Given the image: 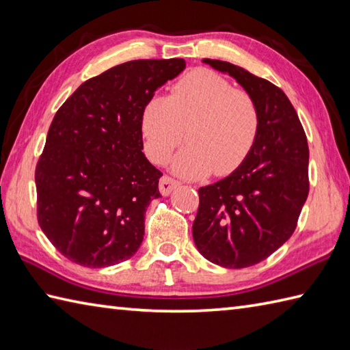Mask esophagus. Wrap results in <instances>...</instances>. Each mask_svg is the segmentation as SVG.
<instances>
[{"label": "esophagus", "instance_id": "34e87169", "mask_svg": "<svg viewBox=\"0 0 350 350\" xmlns=\"http://www.w3.org/2000/svg\"><path fill=\"white\" fill-rule=\"evenodd\" d=\"M179 182L177 180H174L173 177H170V176H162L161 177V180H159V191H161V194L162 196H170L171 192H173L177 187H179Z\"/></svg>", "mask_w": 350, "mask_h": 350}]
</instances>
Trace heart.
<instances>
[{"instance_id": "b5f03b06", "label": "heart", "mask_w": 350, "mask_h": 350, "mask_svg": "<svg viewBox=\"0 0 350 350\" xmlns=\"http://www.w3.org/2000/svg\"><path fill=\"white\" fill-rule=\"evenodd\" d=\"M258 131L252 94L203 68L177 81L168 98L153 96L141 111L146 152L156 163L167 162L187 137L188 144L171 162L174 173L187 179L233 173L248 158Z\"/></svg>"}]
</instances>
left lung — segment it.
I'll list each match as a JSON object with an SVG mask.
<instances>
[{
	"instance_id": "obj_1",
	"label": "left lung",
	"mask_w": 350,
	"mask_h": 350,
	"mask_svg": "<svg viewBox=\"0 0 350 350\" xmlns=\"http://www.w3.org/2000/svg\"><path fill=\"white\" fill-rule=\"evenodd\" d=\"M256 99L260 131L248 158L232 174L198 189L192 236L200 254L230 269L260 263L298 224L308 197V143L284 92L232 63L204 58Z\"/></svg>"
}]
</instances>
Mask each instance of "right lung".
I'll use <instances>...</instances> for the list:
<instances>
[{
	"label": "right lung",
	"instance_id": "1",
	"mask_svg": "<svg viewBox=\"0 0 350 350\" xmlns=\"http://www.w3.org/2000/svg\"><path fill=\"white\" fill-rule=\"evenodd\" d=\"M185 68L183 58L114 66L57 111L36 167L37 221L70 262L105 267L138 251L162 176L143 153L141 111Z\"/></svg>",
	"mask_w": 350,
	"mask_h": 350
}]
</instances>
